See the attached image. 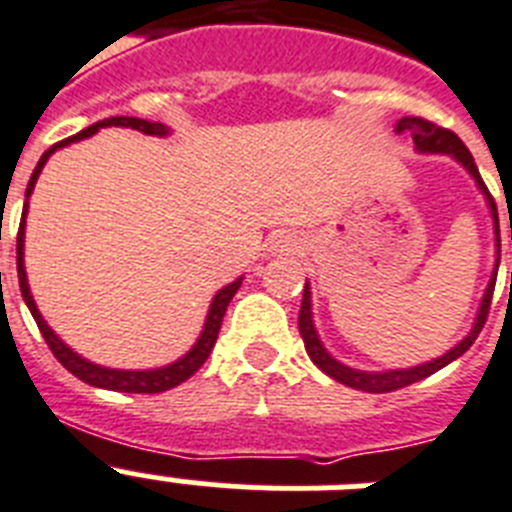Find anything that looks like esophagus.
<instances>
[{
  "label": "esophagus",
  "instance_id": "esophagus-1",
  "mask_svg": "<svg viewBox=\"0 0 512 512\" xmlns=\"http://www.w3.org/2000/svg\"><path fill=\"white\" fill-rule=\"evenodd\" d=\"M273 247H276V252H286V255H289V252H296V249H299V242L291 239V236H278L276 242H273Z\"/></svg>",
  "mask_w": 512,
  "mask_h": 512
}]
</instances>
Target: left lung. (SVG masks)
Instances as JSON below:
<instances>
[{
	"label": "left lung",
	"instance_id": "left-lung-1",
	"mask_svg": "<svg viewBox=\"0 0 512 512\" xmlns=\"http://www.w3.org/2000/svg\"><path fill=\"white\" fill-rule=\"evenodd\" d=\"M395 130L411 132L416 150H422V153H445V156H453L455 161L463 163V169H466L468 174L474 176L476 187H479L482 195L487 197L489 213H492V223H495L497 260H495V273H492V281H489L487 291H484L482 307H479V312H476V322H474V328H471V333H468L458 346H453L448 354L437 356V359H432V362H424L419 364V367H411V369H390V372H362V369H351L328 354V349L322 346L320 336H317L315 322H312V296H309V283H304L302 309H299V333H302L304 338V349H307L309 359H312V362H315L328 377H333V380H338L341 385H349V388L354 390H364V393H393V390H401L406 388V385H414V382L424 380V377L435 375L437 369H442L445 364L455 362L458 356L466 354V351L471 349V343L476 341V336H479V330L484 328V322H487L489 302H492V291H495V281H497V268H500V218H497L495 197L489 195L487 184L482 182V174H479V169H476L474 156H471L466 145L461 143V137L455 135V132L445 130V127H437V124L427 122V119L422 117L398 119Z\"/></svg>",
	"mask_w": 512,
	"mask_h": 512
}]
</instances>
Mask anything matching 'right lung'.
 Listing matches in <instances>:
<instances>
[{
  "label": "right lung",
  "mask_w": 512,
  "mask_h": 512,
  "mask_svg": "<svg viewBox=\"0 0 512 512\" xmlns=\"http://www.w3.org/2000/svg\"><path fill=\"white\" fill-rule=\"evenodd\" d=\"M101 127H132V130L145 132V135H158V137L169 135V127L161 122H148V119H137V117H111V119H103V122L90 124V127H85L83 132H77V135L67 137V140H62V143L51 145L44 156H41V161H38L36 169H33V176H30V182H28V190H25L23 218H20V231H17V281H20V291H23V299H25V304H28L30 315H33V320H36V325H38V330H41L44 341L49 343L51 354L57 356L59 364H62L67 372H72L77 380L88 382V385H93V388L117 390V393H163V390H171V388H176V385H182L184 380H190L197 369L203 367L205 359H208L210 351H213V346H216L218 330H221L226 307H229V302L234 299V294L239 291V286H242V278H236L234 283L223 286V289L213 296L203 333H200V338H197L195 346H192V349L187 351L182 359H176L174 364H166V367H161V369H143V372L101 367V364H93V362H88V359H83L80 354H75V351H72L70 346H67V343H64L62 338H59L57 333L49 328V325H46V320L41 317V312H38L36 302H33V296H30V289H28V276H25V263H23L25 213H28V197H30V192H33V187H36L38 174H41L44 163L49 161V156L54 153V150L64 148V145H70V143H77V140H83V137H90L93 132L101 130Z\"/></svg>",
  "instance_id": "obj_1"
}]
</instances>
